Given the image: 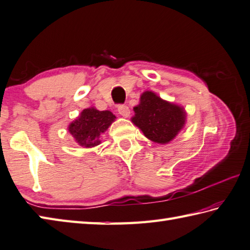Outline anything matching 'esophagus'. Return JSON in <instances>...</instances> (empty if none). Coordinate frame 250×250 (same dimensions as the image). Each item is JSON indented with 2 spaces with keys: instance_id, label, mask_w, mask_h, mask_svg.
Wrapping results in <instances>:
<instances>
[{
  "instance_id": "34e87169",
  "label": "esophagus",
  "mask_w": 250,
  "mask_h": 250,
  "mask_svg": "<svg viewBox=\"0 0 250 250\" xmlns=\"http://www.w3.org/2000/svg\"><path fill=\"white\" fill-rule=\"evenodd\" d=\"M118 112L121 116L125 117V118H128V117L130 116V109L126 105H119L118 106Z\"/></svg>"
}]
</instances>
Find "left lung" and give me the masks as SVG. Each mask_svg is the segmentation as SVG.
<instances>
[{
	"label": "left lung",
	"instance_id": "1",
	"mask_svg": "<svg viewBox=\"0 0 250 250\" xmlns=\"http://www.w3.org/2000/svg\"><path fill=\"white\" fill-rule=\"evenodd\" d=\"M134 111L132 122L139 126L146 138L160 144L174 139L185 122L183 108L161 100L149 91L142 94Z\"/></svg>",
	"mask_w": 250,
	"mask_h": 250
}]
</instances>
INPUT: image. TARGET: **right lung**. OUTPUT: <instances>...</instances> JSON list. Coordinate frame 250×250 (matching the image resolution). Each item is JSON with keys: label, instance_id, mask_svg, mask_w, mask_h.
Returning <instances> with one entry per match:
<instances>
[{"label": "right lung", "instance_id": "right-lung-1", "mask_svg": "<svg viewBox=\"0 0 250 250\" xmlns=\"http://www.w3.org/2000/svg\"><path fill=\"white\" fill-rule=\"evenodd\" d=\"M115 118V115L108 110L86 108L69 125V132L77 143L84 147H93L100 144V135L104 133Z\"/></svg>", "mask_w": 250, "mask_h": 250}]
</instances>
